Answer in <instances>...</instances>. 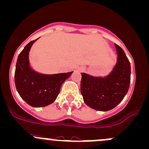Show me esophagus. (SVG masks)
<instances>
[{
	"instance_id": "esophagus-1",
	"label": "esophagus",
	"mask_w": 149,
	"mask_h": 149,
	"mask_svg": "<svg viewBox=\"0 0 149 149\" xmlns=\"http://www.w3.org/2000/svg\"><path fill=\"white\" fill-rule=\"evenodd\" d=\"M79 71H81V72H83V71H84L85 70H86V68H84V67H81V68H79Z\"/></svg>"
}]
</instances>
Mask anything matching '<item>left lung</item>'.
<instances>
[{"instance_id": "8db88e82", "label": "left lung", "mask_w": 149, "mask_h": 149, "mask_svg": "<svg viewBox=\"0 0 149 149\" xmlns=\"http://www.w3.org/2000/svg\"><path fill=\"white\" fill-rule=\"evenodd\" d=\"M117 62L105 77H94L82 73L81 92L85 103L99 111H108L122 102L130 85L131 66L123 49L114 44Z\"/></svg>"}]
</instances>
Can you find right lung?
I'll use <instances>...</instances> for the list:
<instances>
[{"label":"right lung","instance_id":"right-lung-1","mask_svg":"<svg viewBox=\"0 0 149 149\" xmlns=\"http://www.w3.org/2000/svg\"><path fill=\"white\" fill-rule=\"evenodd\" d=\"M36 40L27 44L19 54L15 71V83L19 95L27 104L41 107L54 102L61 85L73 72L47 75L32 70L29 66V52Z\"/></svg>","mask_w":149,"mask_h":149}]
</instances>
